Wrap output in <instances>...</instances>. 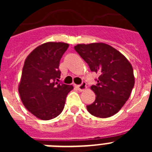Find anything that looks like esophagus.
Returning a JSON list of instances; mask_svg holds the SVG:
<instances>
[{"mask_svg": "<svg viewBox=\"0 0 152 152\" xmlns=\"http://www.w3.org/2000/svg\"><path fill=\"white\" fill-rule=\"evenodd\" d=\"M77 89H78V91H84V90L87 89V84H86L85 82H83L82 84H80V85H77Z\"/></svg>", "mask_w": 152, "mask_h": 152, "instance_id": "34e87169", "label": "esophagus"}]
</instances>
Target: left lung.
Segmentation results:
<instances>
[{
	"label": "left lung",
	"mask_w": 152,
	"mask_h": 152,
	"mask_svg": "<svg viewBox=\"0 0 152 152\" xmlns=\"http://www.w3.org/2000/svg\"><path fill=\"white\" fill-rule=\"evenodd\" d=\"M76 52L88 63L91 72L100 75L91 89L95 101L87 106L88 112L99 118L117 113L129 98L135 84L133 68L121 52L108 44H77Z\"/></svg>",
	"instance_id": "1"
}]
</instances>
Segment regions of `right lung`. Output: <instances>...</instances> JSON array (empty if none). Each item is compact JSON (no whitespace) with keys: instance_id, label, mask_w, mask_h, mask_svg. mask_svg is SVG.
I'll return each instance as SVG.
<instances>
[{"instance_id":"obj_1","label":"right lung","mask_w":152,"mask_h":152,"mask_svg":"<svg viewBox=\"0 0 152 152\" xmlns=\"http://www.w3.org/2000/svg\"><path fill=\"white\" fill-rule=\"evenodd\" d=\"M68 43L48 42L37 46L24 61L18 91L26 110L42 120L57 117L73 86L59 84V62Z\"/></svg>"}]
</instances>
